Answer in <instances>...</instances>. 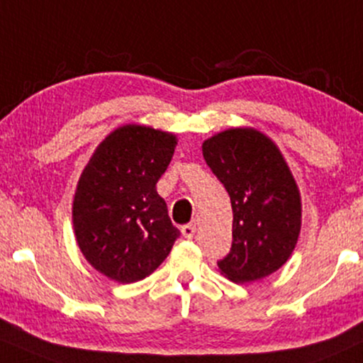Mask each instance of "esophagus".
<instances>
[{"label":"esophagus","instance_id":"34e87169","mask_svg":"<svg viewBox=\"0 0 363 363\" xmlns=\"http://www.w3.org/2000/svg\"><path fill=\"white\" fill-rule=\"evenodd\" d=\"M181 233L184 238H193L194 233H196V225L194 223H189V225H184L181 228Z\"/></svg>","mask_w":363,"mask_h":363}]
</instances>
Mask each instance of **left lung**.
<instances>
[{
  "label": "left lung",
  "mask_w": 363,
  "mask_h": 363,
  "mask_svg": "<svg viewBox=\"0 0 363 363\" xmlns=\"http://www.w3.org/2000/svg\"><path fill=\"white\" fill-rule=\"evenodd\" d=\"M203 155L228 191L233 243L218 269L233 282L270 276L289 260L301 233V193L272 138L250 126L203 142Z\"/></svg>",
  "instance_id": "1"
}]
</instances>
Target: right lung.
<instances>
[{
	"mask_svg": "<svg viewBox=\"0 0 363 363\" xmlns=\"http://www.w3.org/2000/svg\"><path fill=\"white\" fill-rule=\"evenodd\" d=\"M177 137L147 125L118 126L96 147L77 181L72 226L84 259L120 284L150 276L172 250L179 230L157 182Z\"/></svg>",
	"mask_w": 363,
	"mask_h": 363,
	"instance_id": "obj_1",
	"label": "right lung"
}]
</instances>
